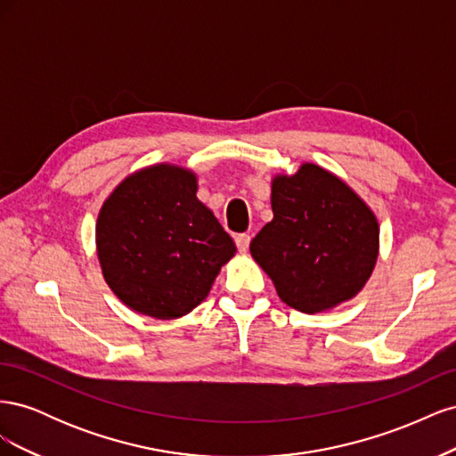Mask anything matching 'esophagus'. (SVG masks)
<instances>
[{"instance_id": "1", "label": "esophagus", "mask_w": 456, "mask_h": 456, "mask_svg": "<svg viewBox=\"0 0 456 456\" xmlns=\"http://www.w3.org/2000/svg\"><path fill=\"white\" fill-rule=\"evenodd\" d=\"M249 243H251L249 233H238V236H236V245H238V251L240 253L249 251Z\"/></svg>"}]
</instances>
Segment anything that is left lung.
<instances>
[{"instance_id": "left-lung-1", "label": "left lung", "mask_w": 456, "mask_h": 456, "mask_svg": "<svg viewBox=\"0 0 456 456\" xmlns=\"http://www.w3.org/2000/svg\"><path fill=\"white\" fill-rule=\"evenodd\" d=\"M270 201L273 218L249 249L285 305L320 314L360 293L379 258V220L370 207L315 163L275 175Z\"/></svg>"}]
</instances>
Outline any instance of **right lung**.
I'll use <instances>...</instances> for the list:
<instances>
[{
  "instance_id": "right-lung-1",
  "label": "right lung",
  "mask_w": 456,
  "mask_h": 456,
  "mask_svg": "<svg viewBox=\"0 0 456 456\" xmlns=\"http://www.w3.org/2000/svg\"><path fill=\"white\" fill-rule=\"evenodd\" d=\"M198 176L158 163L114 188L96 218L104 281L127 308L176 320L209 295L236 245L198 200Z\"/></svg>"
}]
</instances>
